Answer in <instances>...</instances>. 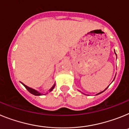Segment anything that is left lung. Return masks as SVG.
Wrapping results in <instances>:
<instances>
[{"label": "left lung", "instance_id": "8db88e82", "mask_svg": "<svg viewBox=\"0 0 129 129\" xmlns=\"http://www.w3.org/2000/svg\"><path fill=\"white\" fill-rule=\"evenodd\" d=\"M115 53H116V52H115ZM107 88H108V87H107ZM107 88H106V89H105V90H104V91H101V92H100V93H98V94H100V93H103V91H105V90H106V89H107ZM98 94H97V95H98Z\"/></svg>", "mask_w": 129, "mask_h": 129}]
</instances>
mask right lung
Listing matches in <instances>:
<instances>
[{"mask_svg":"<svg viewBox=\"0 0 129 129\" xmlns=\"http://www.w3.org/2000/svg\"><path fill=\"white\" fill-rule=\"evenodd\" d=\"M22 84H23V83H22ZM23 84V86H24V87H25L26 89H27L28 91L30 93L33 94V95H41V94L40 93H39V92H38V91H37L36 90H35V89H32V88H29V87H28V86H26V85H24V84ZM54 86H55V84L54 85V86H52V88H51V89H49V91H52V89H54Z\"/></svg>","mask_w":129,"mask_h":129,"instance_id":"obj_1","label":"right lung"}]
</instances>
